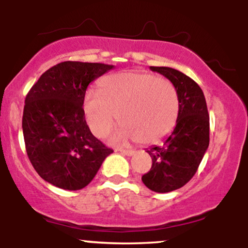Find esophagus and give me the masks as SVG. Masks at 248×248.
<instances>
[{
  "label": "esophagus",
  "mask_w": 248,
  "mask_h": 248,
  "mask_svg": "<svg viewBox=\"0 0 248 248\" xmlns=\"http://www.w3.org/2000/svg\"><path fill=\"white\" fill-rule=\"evenodd\" d=\"M118 152H120L121 154H124V155L126 156H133L135 152L134 150H126V149H118Z\"/></svg>",
  "instance_id": "obj_1"
}]
</instances>
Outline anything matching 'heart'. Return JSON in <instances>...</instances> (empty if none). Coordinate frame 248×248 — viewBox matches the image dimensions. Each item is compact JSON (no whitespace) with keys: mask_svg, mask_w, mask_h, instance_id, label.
Instances as JSON below:
<instances>
[{"mask_svg":"<svg viewBox=\"0 0 248 248\" xmlns=\"http://www.w3.org/2000/svg\"><path fill=\"white\" fill-rule=\"evenodd\" d=\"M88 127L98 138L106 136L116 121L124 126L118 141L139 140L154 143L175 127L178 98L171 82L140 71L119 72L105 77L100 92L88 90L82 104Z\"/></svg>","mask_w":248,"mask_h":248,"instance_id":"1","label":"heart"}]
</instances>
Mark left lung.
<instances>
[{"instance_id": "8db88e82", "label": "left lung", "mask_w": 248, "mask_h": 248, "mask_svg": "<svg viewBox=\"0 0 248 248\" xmlns=\"http://www.w3.org/2000/svg\"><path fill=\"white\" fill-rule=\"evenodd\" d=\"M150 70L171 81L178 98L176 126L162 146L146 152L153 166L142 182L155 192H170L186 186L197 171L210 142V118L203 91L190 77L166 66Z\"/></svg>"}]
</instances>
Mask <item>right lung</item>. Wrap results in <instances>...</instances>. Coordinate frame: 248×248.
<instances>
[{
	"label": "right lung",
	"mask_w": 248,
	"mask_h": 248,
	"mask_svg": "<svg viewBox=\"0 0 248 248\" xmlns=\"http://www.w3.org/2000/svg\"><path fill=\"white\" fill-rule=\"evenodd\" d=\"M114 69L62 62L45 71L25 98L22 128L29 160L41 177L64 190L91 183L112 149L91 133L84 96L90 82Z\"/></svg>",
	"instance_id": "obj_1"
}]
</instances>
